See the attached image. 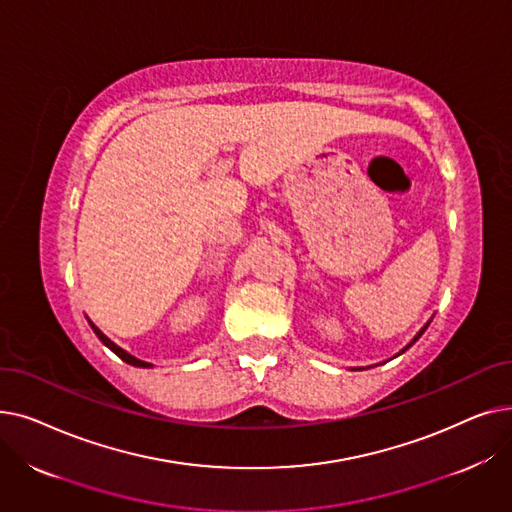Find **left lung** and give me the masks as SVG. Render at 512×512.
I'll return each mask as SVG.
<instances>
[{
  "instance_id": "left-lung-1",
  "label": "left lung",
  "mask_w": 512,
  "mask_h": 512,
  "mask_svg": "<svg viewBox=\"0 0 512 512\" xmlns=\"http://www.w3.org/2000/svg\"><path fill=\"white\" fill-rule=\"evenodd\" d=\"M429 321H432V319H429ZM429 321H427V324H425V326H423V328H421V330L417 332V336H415V338H413V340H411V342H409V344H407L405 348H402V351H400V353H405V351H409V348H411V346H413V344H415V342H417V340L421 338V334H423V332L427 330V326H429ZM400 353H398V355H400Z\"/></svg>"
}]
</instances>
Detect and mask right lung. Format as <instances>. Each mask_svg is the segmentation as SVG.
<instances>
[{
    "label": "right lung",
    "instance_id": "right-lung-1",
    "mask_svg": "<svg viewBox=\"0 0 512 512\" xmlns=\"http://www.w3.org/2000/svg\"><path fill=\"white\" fill-rule=\"evenodd\" d=\"M87 319H89V317H87ZM89 326L93 328V332L97 334V338H99V340H101V342H103V344H105L107 348H110V351H112V353H116V355H118V357H120L122 361H126L128 365H134V367H153L151 363H147V361H141V359H137V357H134V355L126 353V351H124V348H120V346H118L116 342H112L110 338H107V336H105V334H103V332H101V330H99V328H97V326L93 324V321H91V319H89Z\"/></svg>",
    "mask_w": 512,
    "mask_h": 512
}]
</instances>
